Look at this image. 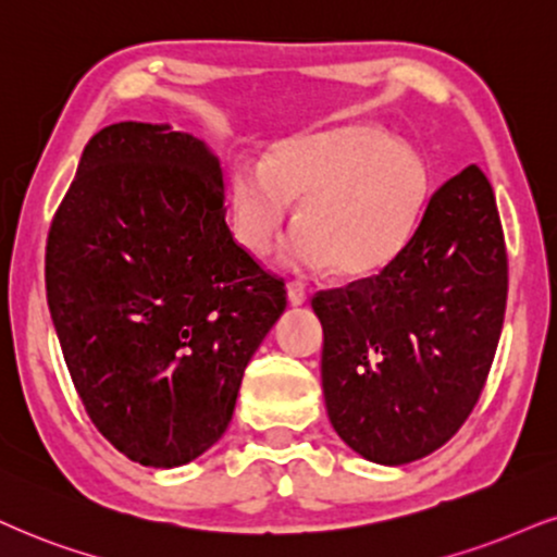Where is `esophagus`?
Returning a JSON list of instances; mask_svg holds the SVG:
<instances>
[{"label": "esophagus", "mask_w": 557, "mask_h": 557, "mask_svg": "<svg viewBox=\"0 0 557 557\" xmlns=\"http://www.w3.org/2000/svg\"><path fill=\"white\" fill-rule=\"evenodd\" d=\"M286 297H289V305H294V307L305 305V301H307V292H305V286L297 284V281H292V284L286 286Z\"/></svg>", "instance_id": "34e87169"}]
</instances>
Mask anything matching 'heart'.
<instances>
[{"instance_id": "1", "label": "heart", "mask_w": 557, "mask_h": 557, "mask_svg": "<svg viewBox=\"0 0 557 557\" xmlns=\"http://www.w3.org/2000/svg\"><path fill=\"white\" fill-rule=\"evenodd\" d=\"M230 196L235 235L252 256L273 250L292 219V201H301L286 263L372 276L413 235L429 196V168L382 128L343 126L278 144L265 168L237 164Z\"/></svg>"}]
</instances>
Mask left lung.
<instances>
[{"label":"left lung","mask_w":557,"mask_h":557,"mask_svg":"<svg viewBox=\"0 0 557 557\" xmlns=\"http://www.w3.org/2000/svg\"><path fill=\"white\" fill-rule=\"evenodd\" d=\"M509 294L496 196L478 164L425 203L393 263L318 292L322 393L333 429L380 465H408L457 434L480 400Z\"/></svg>","instance_id":"obj_1"}]
</instances>
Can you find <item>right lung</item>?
Returning <instances> with one entry per match:
<instances>
[{
  "label": "right lung",
  "instance_id": "right-lung-1",
  "mask_svg": "<svg viewBox=\"0 0 557 557\" xmlns=\"http://www.w3.org/2000/svg\"><path fill=\"white\" fill-rule=\"evenodd\" d=\"M219 160L196 136L123 121L87 141L46 243V297L95 429L147 468L216 444L284 281L224 222Z\"/></svg>",
  "mask_w": 557,
  "mask_h": 557
}]
</instances>
